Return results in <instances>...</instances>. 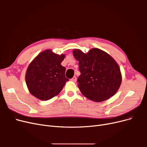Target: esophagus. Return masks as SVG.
Returning <instances> with one entry per match:
<instances>
[{"mask_svg":"<svg viewBox=\"0 0 147 147\" xmlns=\"http://www.w3.org/2000/svg\"><path fill=\"white\" fill-rule=\"evenodd\" d=\"M70 81H72L73 82H77V77H74L70 79Z\"/></svg>","mask_w":147,"mask_h":147,"instance_id":"obj_1","label":"esophagus"}]
</instances>
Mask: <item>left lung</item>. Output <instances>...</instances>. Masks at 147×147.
Returning <instances> with one entry per match:
<instances>
[{
    "mask_svg": "<svg viewBox=\"0 0 147 147\" xmlns=\"http://www.w3.org/2000/svg\"><path fill=\"white\" fill-rule=\"evenodd\" d=\"M79 63L81 74L78 87L83 96L94 102L110 99L119 90L122 75L118 63L107 53L92 48L87 53L79 49L73 50Z\"/></svg>",
    "mask_w": 147,
    "mask_h": 147,
    "instance_id": "1",
    "label": "left lung"
}]
</instances>
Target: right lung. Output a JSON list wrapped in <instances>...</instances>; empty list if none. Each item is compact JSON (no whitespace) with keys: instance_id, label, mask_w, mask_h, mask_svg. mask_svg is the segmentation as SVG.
<instances>
[{"instance_id":"1","label":"right lung","mask_w":147,"mask_h":147,"mask_svg":"<svg viewBox=\"0 0 147 147\" xmlns=\"http://www.w3.org/2000/svg\"><path fill=\"white\" fill-rule=\"evenodd\" d=\"M65 55H57L51 50L41 52L29 64L26 73V83L30 93L37 99L47 100L57 96L66 82L65 68L61 64Z\"/></svg>"}]
</instances>
